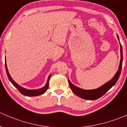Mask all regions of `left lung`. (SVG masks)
Listing matches in <instances>:
<instances>
[{
  "label": "left lung",
  "mask_w": 127,
  "mask_h": 127,
  "mask_svg": "<svg viewBox=\"0 0 127 127\" xmlns=\"http://www.w3.org/2000/svg\"><path fill=\"white\" fill-rule=\"evenodd\" d=\"M117 38L119 41V38L118 35L117 34ZM120 47H121V60H120L119 66L118 70H117V72L114 75V77H113L111 80H110L107 83L104 84L100 87L97 88L95 89H90V90H86V89H81L74 84L72 83L69 80L68 78V81H69V86H70V89L73 92L76 94L78 97H80L81 98L86 100H94L98 99V98L102 97L103 95L108 91H109L114 85L116 83L118 80L119 76L121 75V69H122V61H123V54H122V45L120 43Z\"/></svg>",
  "instance_id": "obj_1"
}]
</instances>
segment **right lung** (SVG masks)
I'll return each mask as SVG.
<instances>
[{
  "mask_svg": "<svg viewBox=\"0 0 127 127\" xmlns=\"http://www.w3.org/2000/svg\"><path fill=\"white\" fill-rule=\"evenodd\" d=\"M5 68H6V74H7L9 80L10 81V82L14 85V86L15 88H16L18 89L19 91L22 94H23L24 95L28 96V97H33V96H38L41 95V94H44V93H46V91L47 90L48 87H49V81L50 80V78L51 77V75H49V77H48L47 81L46 84L45 85V86L42 88H40V89H25V88L22 87L20 85H19L17 83H16L15 81L13 80V78H11V77L10 76V74H9L7 66H6V58L5 59Z\"/></svg>",
  "mask_w": 127,
  "mask_h": 127,
  "instance_id": "1",
  "label": "right lung"
}]
</instances>
